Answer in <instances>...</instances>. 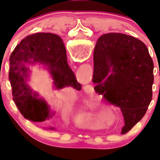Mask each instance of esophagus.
<instances>
[{"mask_svg": "<svg viewBox=\"0 0 160 160\" xmlns=\"http://www.w3.org/2000/svg\"><path fill=\"white\" fill-rule=\"evenodd\" d=\"M86 90L90 91V90H91V86H90V85H87V86H86Z\"/></svg>", "mask_w": 160, "mask_h": 160, "instance_id": "34e87169", "label": "esophagus"}]
</instances>
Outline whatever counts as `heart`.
<instances>
[{
  "label": "heart",
  "instance_id": "heart-1",
  "mask_svg": "<svg viewBox=\"0 0 160 160\" xmlns=\"http://www.w3.org/2000/svg\"><path fill=\"white\" fill-rule=\"evenodd\" d=\"M98 113L94 111H85L80 114L78 116V122L82 125L90 128H98V125L96 122Z\"/></svg>",
  "mask_w": 160,
  "mask_h": 160
}]
</instances>
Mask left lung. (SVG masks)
I'll list each match as a JSON object with an SVG mask.
<instances>
[{"mask_svg":"<svg viewBox=\"0 0 160 160\" xmlns=\"http://www.w3.org/2000/svg\"><path fill=\"white\" fill-rule=\"evenodd\" d=\"M154 64L146 45L132 36L110 32L94 51V90L121 109L125 134L142 119L152 98Z\"/></svg>","mask_w":160,"mask_h":160,"instance_id":"left-lung-1","label":"left lung"}]
</instances>
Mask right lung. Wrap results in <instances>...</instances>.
Segmentation results:
<instances>
[{"instance_id":"1","label":"right lung","mask_w":160,"mask_h":160,"mask_svg":"<svg viewBox=\"0 0 160 160\" xmlns=\"http://www.w3.org/2000/svg\"><path fill=\"white\" fill-rule=\"evenodd\" d=\"M35 62L48 66L53 85L58 90L70 86L80 90L82 85L78 82L68 66L66 48L60 37L49 32H38L29 35L20 42L9 58L8 79L12 87V99L26 119L43 123L55 114L49 111L46 102L38 98V94L32 92L27 84L29 68L25 64Z\"/></svg>"}]
</instances>
